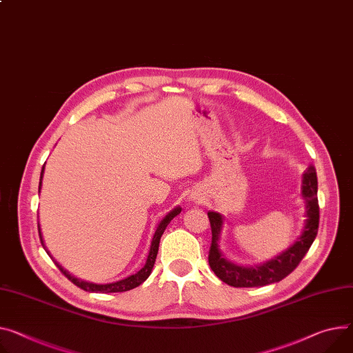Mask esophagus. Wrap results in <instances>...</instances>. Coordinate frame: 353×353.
<instances>
[{
	"label": "esophagus",
	"mask_w": 353,
	"mask_h": 353,
	"mask_svg": "<svg viewBox=\"0 0 353 353\" xmlns=\"http://www.w3.org/2000/svg\"><path fill=\"white\" fill-rule=\"evenodd\" d=\"M201 199H202V196H199V195H192V201H195V202H201Z\"/></svg>",
	"instance_id": "esophagus-1"
}]
</instances>
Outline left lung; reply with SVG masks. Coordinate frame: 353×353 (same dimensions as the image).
<instances>
[{"mask_svg": "<svg viewBox=\"0 0 353 353\" xmlns=\"http://www.w3.org/2000/svg\"><path fill=\"white\" fill-rule=\"evenodd\" d=\"M316 194V172L314 167H308L305 174H303L301 181V196L305 202V221L301 234L284 252L256 265H239L223 256L219 243L225 225V216L218 212L209 210L208 216L212 228L209 265L213 273L232 287H263L281 281L284 277H287L300 264L315 240L319 225V206Z\"/></svg>", "mask_w": 353, "mask_h": 353, "instance_id": "obj_1", "label": "left lung"}]
</instances>
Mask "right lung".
<instances>
[{"mask_svg": "<svg viewBox=\"0 0 353 353\" xmlns=\"http://www.w3.org/2000/svg\"><path fill=\"white\" fill-rule=\"evenodd\" d=\"M43 172H45V165L42 167V171H41V179H39V189L38 192H41V188H42V178H43ZM182 210L181 206H176L174 208L171 212H168L165 214V218L162 219L157 229H155V233L152 236V240H151V246H150V252H148V256H147V260H145V264L144 267L137 271L135 274H131L123 280H119L116 283H108V284H94V283H90V281H85V280H80L74 276H72L68 270H65L55 259H53L49 253V250L46 249L45 246V241H43V236H42V232H41V225L38 222V229H39V237H41V243L43 249L46 250V253L49 254V257L55 261V264L59 267V270L62 271V273L74 284L77 285L79 288H82L85 291H89V292H101V294H105V292H123V291H128V290H132L135 287H139L141 283H144L152 271V267H154V263H155V259H157V253H158V248H159V240H161V236L162 233H164V230L167 229V226L170 225V222L175 218L176 214H179Z\"/></svg>", "mask_w": 353, "mask_h": 353, "instance_id": "add662e5", "label": "right lung"}]
</instances>
